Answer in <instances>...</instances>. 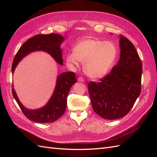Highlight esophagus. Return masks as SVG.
<instances>
[{
	"label": "esophagus",
	"instance_id": "obj_1",
	"mask_svg": "<svg viewBox=\"0 0 157 157\" xmlns=\"http://www.w3.org/2000/svg\"><path fill=\"white\" fill-rule=\"evenodd\" d=\"M78 82H84V80L82 77H78Z\"/></svg>",
	"mask_w": 157,
	"mask_h": 157
}]
</instances>
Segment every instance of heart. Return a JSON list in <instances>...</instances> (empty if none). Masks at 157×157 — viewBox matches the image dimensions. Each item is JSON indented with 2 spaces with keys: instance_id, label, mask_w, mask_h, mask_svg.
Returning <instances> with one entry per match:
<instances>
[{
  "instance_id": "b5f03b06",
  "label": "heart",
  "mask_w": 157,
  "mask_h": 157,
  "mask_svg": "<svg viewBox=\"0 0 157 157\" xmlns=\"http://www.w3.org/2000/svg\"><path fill=\"white\" fill-rule=\"evenodd\" d=\"M118 49L115 43L96 39L80 41L74 51L66 56V61L71 66L84 63V73L89 77L98 79L106 75L117 59Z\"/></svg>"
}]
</instances>
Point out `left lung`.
<instances>
[{
	"mask_svg": "<svg viewBox=\"0 0 157 157\" xmlns=\"http://www.w3.org/2000/svg\"><path fill=\"white\" fill-rule=\"evenodd\" d=\"M120 59L101 82H90L88 89L94 111L107 120L126 115L141 92L142 63L132 42L119 36Z\"/></svg>",
	"mask_w": 157,
	"mask_h": 157,
	"instance_id": "left-lung-1",
	"label": "left lung"
}]
</instances>
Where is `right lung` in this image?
Segmentation results:
<instances>
[{
  "mask_svg": "<svg viewBox=\"0 0 157 157\" xmlns=\"http://www.w3.org/2000/svg\"><path fill=\"white\" fill-rule=\"evenodd\" d=\"M65 40L62 35L50 33L37 35L28 39L23 44L13 59L12 72L13 74L17 64L31 52L42 51L50 54L57 63L63 65L62 49L61 44ZM77 82L73 72H65L58 76L56 86L51 98L45 105L36 109H29L23 105L19 99L12 84V94L25 116L31 121L38 123H51L62 116L67 107V99L69 90Z\"/></svg>",
  "mask_w": 157,
  "mask_h": 157,
  "instance_id": "1",
  "label": "right lung"
}]
</instances>
